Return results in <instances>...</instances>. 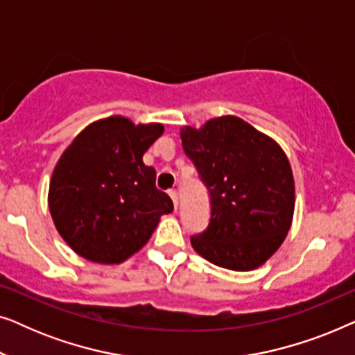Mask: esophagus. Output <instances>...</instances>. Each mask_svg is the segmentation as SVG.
Instances as JSON below:
<instances>
[{
    "instance_id": "obj_1",
    "label": "esophagus",
    "mask_w": 355,
    "mask_h": 355,
    "mask_svg": "<svg viewBox=\"0 0 355 355\" xmlns=\"http://www.w3.org/2000/svg\"><path fill=\"white\" fill-rule=\"evenodd\" d=\"M168 193H169V197L173 198V203H174V208H178V203H179V197H178V191L176 189H169L168 191Z\"/></svg>"
}]
</instances>
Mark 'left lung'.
Returning <instances> with one entry per match:
<instances>
[{
	"mask_svg": "<svg viewBox=\"0 0 355 355\" xmlns=\"http://www.w3.org/2000/svg\"><path fill=\"white\" fill-rule=\"evenodd\" d=\"M182 148L211 198L210 225L193 250L234 271L259 268L279 249L294 215V178L284 150L237 116L184 125Z\"/></svg>",
	"mask_w": 355,
	"mask_h": 355,
	"instance_id": "8db88e82",
	"label": "left lung"
}]
</instances>
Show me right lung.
<instances>
[{"label":"right lung","mask_w":355,"mask_h":355,"mask_svg":"<svg viewBox=\"0 0 355 355\" xmlns=\"http://www.w3.org/2000/svg\"><path fill=\"white\" fill-rule=\"evenodd\" d=\"M163 124H134L110 116L87 125L53 169L48 207L66 244L100 265H118L152 237L159 218L173 211L168 193L144 153Z\"/></svg>","instance_id":"1"}]
</instances>
